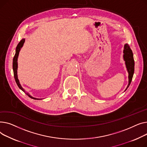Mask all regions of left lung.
Returning a JSON list of instances; mask_svg holds the SVG:
<instances>
[{
  "label": "left lung",
  "mask_w": 147,
  "mask_h": 147,
  "mask_svg": "<svg viewBox=\"0 0 147 147\" xmlns=\"http://www.w3.org/2000/svg\"><path fill=\"white\" fill-rule=\"evenodd\" d=\"M123 58L125 61L126 66L127 68V72L129 73V84L127 87L126 89L129 87V86L130 85L131 82L132 80V77L134 73V66H135V62L134 59L133 57V53L132 51L131 50L130 46H129L127 44H126L124 47V50H123Z\"/></svg>",
  "instance_id": "1"
}]
</instances>
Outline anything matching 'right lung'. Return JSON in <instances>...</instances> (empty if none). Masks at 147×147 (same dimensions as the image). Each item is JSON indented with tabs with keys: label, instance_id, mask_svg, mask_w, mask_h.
Returning a JSON list of instances; mask_svg holds the SVG:
<instances>
[{
	"label": "right lung",
	"instance_id": "add662e5",
	"mask_svg": "<svg viewBox=\"0 0 147 147\" xmlns=\"http://www.w3.org/2000/svg\"><path fill=\"white\" fill-rule=\"evenodd\" d=\"M24 42H25V39H22L20 41V42L18 43V45H17L16 48V53H15V56L13 57V74H14L15 80L16 83L17 84V85H18V87L21 90H22L24 92H25V91L22 88V87H21V84L20 83V81H19L18 79V75H17V68H18V62H17V60H18V55H19L20 50L21 48L22 47ZM27 95H28V96L30 98H31L35 99V100L37 99L36 98H33L32 97L30 96L28 94H27ZM37 100H39V99H37Z\"/></svg>",
	"mask_w": 147,
	"mask_h": 147
}]
</instances>
